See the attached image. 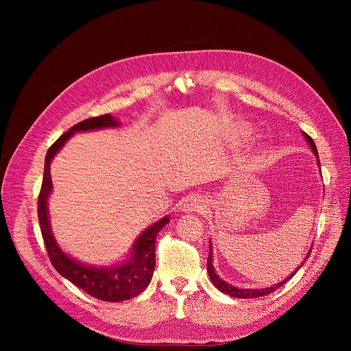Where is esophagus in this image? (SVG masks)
I'll use <instances>...</instances> for the list:
<instances>
[{
	"instance_id": "esophagus-1",
	"label": "esophagus",
	"mask_w": 351,
	"mask_h": 351,
	"mask_svg": "<svg viewBox=\"0 0 351 351\" xmlns=\"http://www.w3.org/2000/svg\"><path fill=\"white\" fill-rule=\"evenodd\" d=\"M205 209V199L199 195H190L183 204L184 212H200Z\"/></svg>"
}]
</instances>
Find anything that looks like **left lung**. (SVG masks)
Segmentation results:
<instances>
[{
    "label": "left lung",
    "mask_w": 351,
    "mask_h": 351,
    "mask_svg": "<svg viewBox=\"0 0 351 351\" xmlns=\"http://www.w3.org/2000/svg\"><path fill=\"white\" fill-rule=\"evenodd\" d=\"M303 136H304V139L307 141V143L311 145V149H312V152L315 154V156L317 158V165H319V169H321V162H319V156H317V151H316V145H315V142H313V139L312 137L309 136V134H306V133H303ZM312 250V249H311ZM309 254L311 253H307V256L304 258V261H303V263L307 261V258H309ZM302 263V265H303ZM300 265V267H302ZM300 267L297 268L290 277H287L284 281H281V282H278V284H275V285H272V287H268V289H239V287H232V285H230V284H227L224 280H221L219 278V275L215 272V268H214V263H212V246H210V243H209V256H208V274H209V278H210V281H212V284H214L217 289L219 290V291H222L224 294H228V295H231V297H237V299H256V297H262V295H267V294H271V293H274L275 290L277 289H280V287L282 285V284H285L287 281H289L293 275L300 269Z\"/></svg>",
    "instance_id": "8db88e82"
}]
</instances>
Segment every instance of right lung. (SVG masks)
<instances>
[{
    "mask_svg": "<svg viewBox=\"0 0 351 351\" xmlns=\"http://www.w3.org/2000/svg\"><path fill=\"white\" fill-rule=\"evenodd\" d=\"M119 124L120 121L115 117L105 114L80 121L73 125L69 132L61 134L47 152L44 180H42L40 193L38 197V218L51 263L54 265V268L62 277L92 297H97L104 302H123L133 299L149 285L155 269L156 234L168 224L169 217H164L162 219L156 221L154 226L147 227L136 239L130 258H127L124 262L112 265V267H93V265L82 263L62 252L54 236H52L48 218V197L52 192L49 165L52 158L58 154L61 147L76 132L108 129V127H117Z\"/></svg>",
    "mask_w": 351,
    "mask_h": 351,
    "instance_id": "add662e5",
    "label": "right lung"
}]
</instances>
